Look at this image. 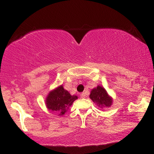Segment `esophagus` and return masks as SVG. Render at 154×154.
<instances>
[{"label": "esophagus", "instance_id": "1", "mask_svg": "<svg viewBox=\"0 0 154 154\" xmlns=\"http://www.w3.org/2000/svg\"><path fill=\"white\" fill-rule=\"evenodd\" d=\"M80 96H81V98H85V93H82L80 94Z\"/></svg>", "mask_w": 154, "mask_h": 154}]
</instances>
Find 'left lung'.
Returning <instances> with one entry per match:
<instances>
[{
  "instance_id": "1",
  "label": "left lung",
  "mask_w": 154,
  "mask_h": 154,
  "mask_svg": "<svg viewBox=\"0 0 154 154\" xmlns=\"http://www.w3.org/2000/svg\"><path fill=\"white\" fill-rule=\"evenodd\" d=\"M90 98L99 108L101 109L109 107L113 103V99L108 94L105 88L100 85H98L92 90Z\"/></svg>"
}]
</instances>
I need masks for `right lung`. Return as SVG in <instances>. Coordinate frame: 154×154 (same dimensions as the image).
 Instances as JSON below:
<instances>
[{
	"label": "right lung",
	"mask_w": 154,
	"mask_h": 154,
	"mask_svg": "<svg viewBox=\"0 0 154 154\" xmlns=\"http://www.w3.org/2000/svg\"><path fill=\"white\" fill-rule=\"evenodd\" d=\"M77 98V96L71 95L67 90H64L62 85L49 92L46 98L45 104L48 110L62 116Z\"/></svg>",
	"instance_id": "right-lung-1"
}]
</instances>
